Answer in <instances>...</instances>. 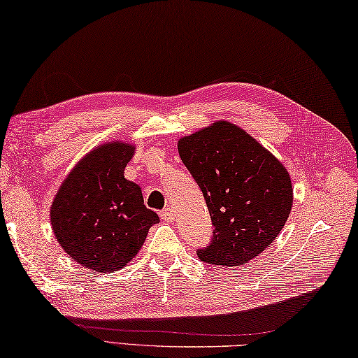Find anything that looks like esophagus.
Here are the masks:
<instances>
[{
  "instance_id": "obj_1",
  "label": "esophagus",
  "mask_w": 358,
  "mask_h": 358,
  "mask_svg": "<svg viewBox=\"0 0 358 358\" xmlns=\"http://www.w3.org/2000/svg\"><path fill=\"white\" fill-rule=\"evenodd\" d=\"M161 219L164 220V222H173V219H175V211L173 210H171V208H164V210L161 211Z\"/></svg>"
}]
</instances>
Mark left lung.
<instances>
[{
    "mask_svg": "<svg viewBox=\"0 0 358 358\" xmlns=\"http://www.w3.org/2000/svg\"><path fill=\"white\" fill-rule=\"evenodd\" d=\"M214 225L201 262L241 266L268 249L292 208L291 177L280 161L235 123L219 120L178 141Z\"/></svg>",
    "mask_w": 358,
    "mask_h": 358,
    "instance_id": "obj_1",
    "label": "left lung"
}]
</instances>
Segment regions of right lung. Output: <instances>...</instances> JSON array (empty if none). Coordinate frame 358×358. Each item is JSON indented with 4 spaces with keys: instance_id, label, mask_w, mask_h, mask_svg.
Returning a JSON list of instances; mask_svg holds the SVG:
<instances>
[{
    "instance_id": "1",
    "label": "right lung",
    "mask_w": 358,
    "mask_h": 358,
    "mask_svg": "<svg viewBox=\"0 0 358 358\" xmlns=\"http://www.w3.org/2000/svg\"><path fill=\"white\" fill-rule=\"evenodd\" d=\"M133 155L134 145L122 141L95 147L71 169L51 203L57 243L78 264L101 274L131 262L159 222L141 187L123 175Z\"/></svg>"
}]
</instances>
